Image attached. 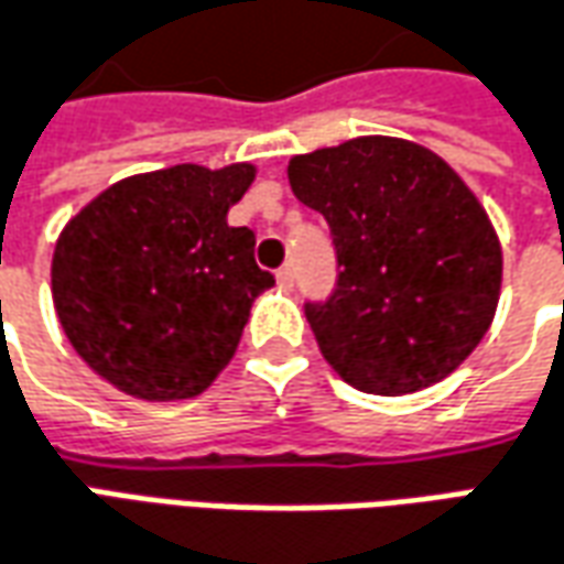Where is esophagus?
<instances>
[{
	"label": "esophagus",
	"mask_w": 564,
	"mask_h": 564,
	"mask_svg": "<svg viewBox=\"0 0 564 564\" xmlns=\"http://www.w3.org/2000/svg\"><path fill=\"white\" fill-rule=\"evenodd\" d=\"M278 283H281L283 290H293V283H295V274L290 265H283L281 271H278Z\"/></svg>",
	"instance_id": "obj_1"
}]
</instances>
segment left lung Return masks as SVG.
Returning a JSON list of instances; mask_svg holds the SVG:
<instances>
[{
    "mask_svg": "<svg viewBox=\"0 0 564 564\" xmlns=\"http://www.w3.org/2000/svg\"><path fill=\"white\" fill-rule=\"evenodd\" d=\"M286 176L341 265L333 299L305 308L323 360L378 397L452 376L501 299V241L474 188L427 145L378 133L293 155Z\"/></svg>",
    "mask_w": 564,
    "mask_h": 564,
    "instance_id": "obj_1",
    "label": "left lung"
}]
</instances>
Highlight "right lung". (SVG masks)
I'll list each match as a JSON object with an SVG mask.
<instances>
[{
  "mask_svg": "<svg viewBox=\"0 0 564 564\" xmlns=\"http://www.w3.org/2000/svg\"><path fill=\"white\" fill-rule=\"evenodd\" d=\"M256 164H173L90 198L54 243L51 299L69 345L116 391L171 403L198 397L235 357L256 295L250 228L228 210Z\"/></svg>",
  "mask_w": 564,
  "mask_h": 564,
  "instance_id": "1",
  "label": "right lung"
}]
</instances>
